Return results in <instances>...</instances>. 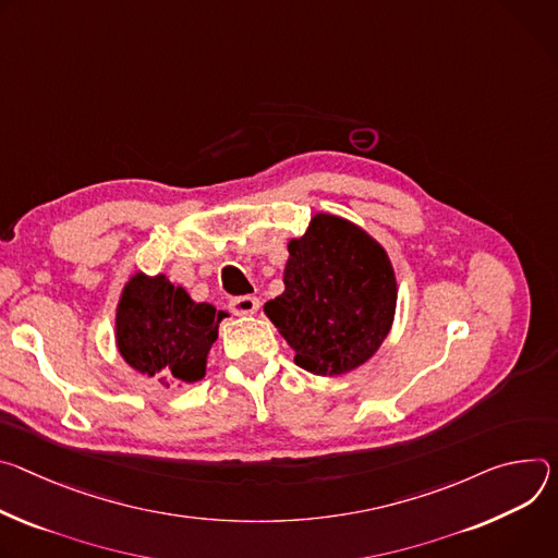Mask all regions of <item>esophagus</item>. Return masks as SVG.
<instances>
[{"instance_id":"esophagus-1","label":"esophagus","mask_w":558,"mask_h":558,"mask_svg":"<svg viewBox=\"0 0 558 558\" xmlns=\"http://www.w3.org/2000/svg\"><path fill=\"white\" fill-rule=\"evenodd\" d=\"M259 311V299L251 296V294H243V296H234L230 299V313L236 317H247V315H255Z\"/></svg>"}]
</instances>
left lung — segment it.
Instances as JSON below:
<instances>
[{"label":"left lung","mask_w":558,"mask_h":558,"mask_svg":"<svg viewBox=\"0 0 558 558\" xmlns=\"http://www.w3.org/2000/svg\"><path fill=\"white\" fill-rule=\"evenodd\" d=\"M283 294L264 313L294 350V363L319 377L345 375L388 337L397 279L384 245L363 228L319 213L290 239Z\"/></svg>","instance_id":"1"}]
</instances>
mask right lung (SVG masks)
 Masks as SVG:
<instances>
[{
  "label": "right lung",
  "instance_id": "right-lung-1",
  "mask_svg": "<svg viewBox=\"0 0 558 558\" xmlns=\"http://www.w3.org/2000/svg\"><path fill=\"white\" fill-rule=\"evenodd\" d=\"M228 317L210 303H197L166 275L137 272L123 286L114 315L117 350L131 367L171 384H195L206 375V359Z\"/></svg>",
  "mask_w": 558,
  "mask_h": 558
}]
</instances>
